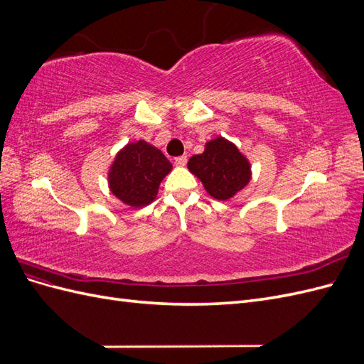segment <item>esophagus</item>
<instances>
[{"instance_id": "esophagus-1", "label": "esophagus", "mask_w": 364, "mask_h": 364, "mask_svg": "<svg viewBox=\"0 0 364 364\" xmlns=\"http://www.w3.org/2000/svg\"><path fill=\"white\" fill-rule=\"evenodd\" d=\"M186 161H188V158H186L185 155H182V156H179V158H176V159H174V164L178 165V167H183V165L186 164Z\"/></svg>"}]
</instances>
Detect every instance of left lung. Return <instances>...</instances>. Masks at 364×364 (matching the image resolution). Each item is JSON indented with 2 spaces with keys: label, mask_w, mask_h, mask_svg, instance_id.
<instances>
[{
  "label": "left lung",
  "mask_w": 364,
  "mask_h": 364,
  "mask_svg": "<svg viewBox=\"0 0 364 364\" xmlns=\"http://www.w3.org/2000/svg\"><path fill=\"white\" fill-rule=\"evenodd\" d=\"M188 170L200 179L213 199L223 202L245 190L252 179L249 159L223 136L209 139L203 153L190 158Z\"/></svg>",
  "instance_id": "obj_1"
}]
</instances>
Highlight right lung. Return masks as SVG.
Here are the masks:
<instances>
[{"label": "right lung", "mask_w": 364, "mask_h": 364, "mask_svg": "<svg viewBox=\"0 0 364 364\" xmlns=\"http://www.w3.org/2000/svg\"><path fill=\"white\" fill-rule=\"evenodd\" d=\"M173 170L164 153L139 139L121 149L107 171L111 193L130 208H144L156 199L162 179Z\"/></svg>", "instance_id": "1"}]
</instances>
